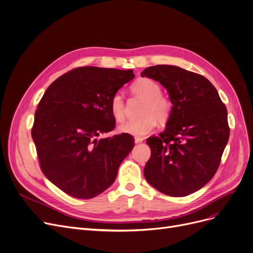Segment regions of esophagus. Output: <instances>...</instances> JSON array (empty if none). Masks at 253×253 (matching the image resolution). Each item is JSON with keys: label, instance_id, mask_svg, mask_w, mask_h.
Instances as JSON below:
<instances>
[{"label": "esophagus", "instance_id": "1", "mask_svg": "<svg viewBox=\"0 0 253 253\" xmlns=\"http://www.w3.org/2000/svg\"><path fill=\"white\" fill-rule=\"evenodd\" d=\"M143 140H144V139L141 138V137H136V138H135V143H136V144H139V143L143 142Z\"/></svg>", "mask_w": 253, "mask_h": 253}]
</instances>
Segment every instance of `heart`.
Instances as JSON below:
<instances>
[{
    "label": "heart",
    "mask_w": 253,
    "mask_h": 253,
    "mask_svg": "<svg viewBox=\"0 0 253 253\" xmlns=\"http://www.w3.org/2000/svg\"><path fill=\"white\" fill-rule=\"evenodd\" d=\"M133 94L144 100L141 107V117L120 125L118 130L120 133L144 137L154 129L156 120L165 124L169 120L173 105L171 100L162 94L160 84L149 78H140L130 86ZM110 111L116 122L122 123L126 118V103L123 94L116 92L110 100Z\"/></svg>",
    "instance_id": "1"
}]
</instances>
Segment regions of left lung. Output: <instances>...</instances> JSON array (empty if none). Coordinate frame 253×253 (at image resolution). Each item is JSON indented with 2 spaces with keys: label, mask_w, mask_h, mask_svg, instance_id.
<instances>
[{
  "label": "left lung",
  "mask_w": 253,
  "mask_h": 253,
  "mask_svg": "<svg viewBox=\"0 0 253 253\" xmlns=\"http://www.w3.org/2000/svg\"><path fill=\"white\" fill-rule=\"evenodd\" d=\"M169 93L172 114L159 137H149L144 176L155 189L185 197L205 186L217 171L230 137L227 111L212 83L177 66L158 65L141 73Z\"/></svg>",
  "instance_id": "8db88e82"
}]
</instances>
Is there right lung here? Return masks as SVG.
I'll return each mask as SVG.
<instances>
[{
  "instance_id": "1",
  "label": "right lung",
  "mask_w": 253,
  "mask_h": 253,
  "mask_svg": "<svg viewBox=\"0 0 253 253\" xmlns=\"http://www.w3.org/2000/svg\"><path fill=\"white\" fill-rule=\"evenodd\" d=\"M134 77L133 70L81 67L44 92L32 138L43 174L66 194L91 199L114 182L134 139L126 134L98 137L114 128L110 100Z\"/></svg>"
}]
</instances>
